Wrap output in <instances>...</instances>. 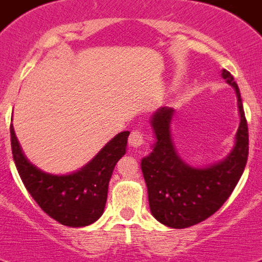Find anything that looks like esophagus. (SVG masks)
<instances>
[{"instance_id":"esophagus-1","label":"esophagus","mask_w":262,"mask_h":262,"mask_svg":"<svg viewBox=\"0 0 262 262\" xmlns=\"http://www.w3.org/2000/svg\"><path fill=\"white\" fill-rule=\"evenodd\" d=\"M144 143V138H143V133L140 129H133L128 136V144L134 148H138Z\"/></svg>"}]
</instances>
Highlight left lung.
<instances>
[{
	"label": "left lung",
	"mask_w": 262,
	"mask_h": 262,
	"mask_svg": "<svg viewBox=\"0 0 262 262\" xmlns=\"http://www.w3.org/2000/svg\"><path fill=\"white\" fill-rule=\"evenodd\" d=\"M222 76L235 88L240 111L235 148L222 163L205 169L187 165L177 155L170 138L174 110L164 106L152 115L156 143L151 155L142 160V172L152 215L172 228L198 224L221 209L239 182L248 160V124L239 88L230 72L223 69Z\"/></svg>",
	"instance_id": "8db88e82"
}]
</instances>
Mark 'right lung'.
I'll use <instances>...</instances> for the list:
<instances>
[{
  "label": "right lung",
  "mask_w": 262,
  "mask_h": 262,
  "mask_svg": "<svg viewBox=\"0 0 262 262\" xmlns=\"http://www.w3.org/2000/svg\"><path fill=\"white\" fill-rule=\"evenodd\" d=\"M129 131L118 134L88 165L71 174L46 173L27 161L10 124L11 152L23 185L40 209L62 226L84 227L102 215L118 160L126 154Z\"/></svg>",
  "instance_id": "add662e5"
}]
</instances>
